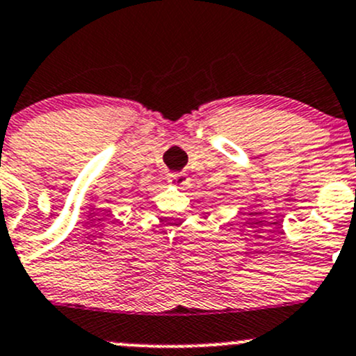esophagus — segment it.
Listing matches in <instances>:
<instances>
[{"label": "esophagus", "instance_id": "obj_1", "mask_svg": "<svg viewBox=\"0 0 356 356\" xmlns=\"http://www.w3.org/2000/svg\"><path fill=\"white\" fill-rule=\"evenodd\" d=\"M170 181L174 182L177 188H186V186L189 184V177H188V174H184V172H177V174H172Z\"/></svg>", "mask_w": 356, "mask_h": 356}]
</instances>
